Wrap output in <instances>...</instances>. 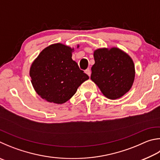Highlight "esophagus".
Segmentation results:
<instances>
[{
    "instance_id": "esophagus-1",
    "label": "esophagus",
    "mask_w": 160,
    "mask_h": 160,
    "mask_svg": "<svg viewBox=\"0 0 160 160\" xmlns=\"http://www.w3.org/2000/svg\"><path fill=\"white\" fill-rule=\"evenodd\" d=\"M85 72H86V74H88L89 75V76H90V75H91V71H90L89 68H88L87 70H85Z\"/></svg>"
}]
</instances>
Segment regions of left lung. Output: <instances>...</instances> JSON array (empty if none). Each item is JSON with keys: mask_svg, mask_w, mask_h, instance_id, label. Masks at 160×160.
<instances>
[{"mask_svg": "<svg viewBox=\"0 0 160 160\" xmlns=\"http://www.w3.org/2000/svg\"><path fill=\"white\" fill-rule=\"evenodd\" d=\"M94 57L91 80L109 99L122 97L134 82L135 66L132 57L116 47L97 49Z\"/></svg>", "mask_w": 160, "mask_h": 160, "instance_id": "left-lung-1", "label": "left lung"}]
</instances>
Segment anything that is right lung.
Returning a JSON list of instances; mask_svg holds the SVG:
<instances>
[{"mask_svg": "<svg viewBox=\"0 0 160 160\" xmlns=\"http://www.w3.org/2000/svg\"><path fill=\"white\" fill-rule=\"evenodd\" d=\"M80 46L77 45L78 48ZM74 48L54 43L40 52L31 63L29 75L35 91L42 99L62 104L68 101L89 76L72 59Z\"/></svg>", "mask_w": 160, "mask_h": 160, "instance_id": "obj_1", "label": "right lung"}]
</instances>
